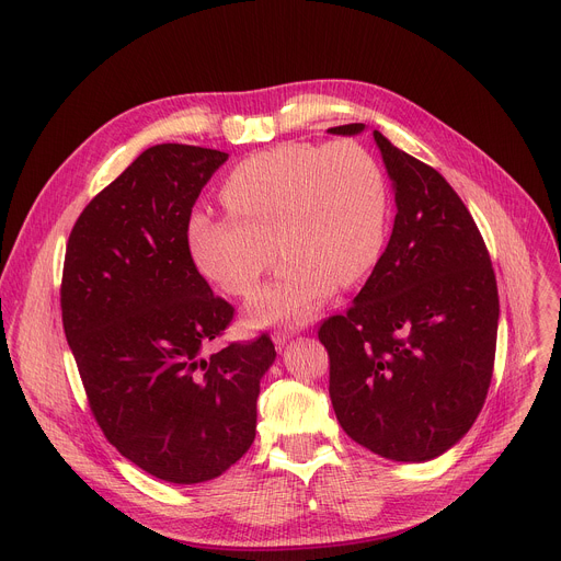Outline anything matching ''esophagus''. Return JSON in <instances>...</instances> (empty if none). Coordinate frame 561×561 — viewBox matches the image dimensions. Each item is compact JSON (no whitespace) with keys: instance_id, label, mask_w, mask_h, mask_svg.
I'll list each match as a JSON object with an SVG mask.
<instances>
[{"instance_id":"34e87169","label":"esophagus","mask_w":561,"mask_h":561,"mask_svg":"<svg viewBox=\"0 0 561 561\" xmlns=\"http://www.w3.org/2000/svg\"><path fill=\"white\" fill-rule=\"evenodd\" d=\"M296 334V330L291 328V330H278V332H274L272 334V339H274V343H276V348L280 351V348H285L287 343H289V339Z\"/></svg>"}]
</instances>
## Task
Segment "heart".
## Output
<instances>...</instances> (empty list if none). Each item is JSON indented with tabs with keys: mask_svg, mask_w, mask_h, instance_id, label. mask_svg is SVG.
<instances>
[{
	"mask_svg": "<svg viewBox=\"0 0 561 561\" xmlns=\"http://www.w3.org/2000/svg\"><path fill=\"white\" fill-rule=\"evenodd\" d=\"M220 199L229 215L195 213L188 222L191 255L210 283L251 296L276 247L285 253L247 308L253 325L310 321L336 283L353 285L373 270L389 225L383 170L355 141L255 152L229 172Z\"/></svg>",
	"mask_w": 561,
	"mask_h": 561,
	"instance_id": "1",
	"label": "heart"
}]
</instances>
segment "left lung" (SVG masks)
I'll list each match as a JSON object with an SVG mask.
<instances>
[{"instance_id": "1", "label": "left lung", "mask_w": 561, "mask_h": 561, "mask_svg": "<svg viewBox=\"0 0 561 561\" xmlns=\"http://www.w3.org/2000/svg\"><path fill=\"white\" fill-rule=\"evenodd\" d=\"M373 139L396 193L393 233L351 310L323 321L319 339L341 428L381 458L424 462L451 449L483 409L499 291L479 227L447 180L381 133Z\"/></svg>"}]
</instances>
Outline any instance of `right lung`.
<instances>
[{
  "label": "right lung",
  "instance_id": "right-lung-1",
  "mask_svg": "<svg viewBox=\"0 0 561 561\" xmlns=\"http://www.w3.org/2000/svg\"><path fill=\"white\" fill-rule=\"evenodd\" d=\"M227 152L161 144L103 188L71 229L62 325L105 438L152 477H220L255 438L267 334L204 357L231 323L188 249V222Z\"/></svg>",
  "mask_w": 561,
  "mask_h": 561
}]
</instances>
